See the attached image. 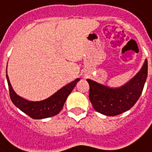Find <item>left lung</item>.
<instances>
[{
	"mask_svg": "<svg viewBox=\"0 0 152 152\" xmlns=\"http://www.w3.org/2000/svg\"><path fill=\"white\" fill-rule=\"evenodd\" d=\"M147 60L133 78L122 87L111 88L87 79L89 84V100L94 108L106 116H117L132 108L137 102L147 78Z\"/></svg>",
	"mask_w": 152,
	"mask_h": 152,
	"instance_id": "1",
	"label": "left lung"
}]
</instances>
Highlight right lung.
<instances>
[{
	"label": "right lung",
	"mask_w": 152,
	"mask_h": 152,
	"mask_svg": "<svg viewBox=\"0 0 152 152\" xmlns=\"http://www.w3.org/2000/svg\"><path fill=\"white\" fill-rule=\"evenodd\" d=\"M10 98L12 102L23 113L30 116L33 119H42L55 116L62 110L68 96L80 79L77 78L72 83L67 84L47 99L39 102H30L18 96L10 85L9 78L6 74Z\"/></svg>",
	"instance_id": "1"
}]
</instances>
